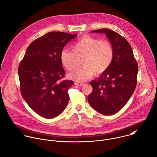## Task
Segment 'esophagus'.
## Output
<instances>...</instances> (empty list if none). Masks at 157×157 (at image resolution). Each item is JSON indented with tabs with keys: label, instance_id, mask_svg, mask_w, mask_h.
<instances>
[{
	"label": "esophagus",
	"instance_id": "esophagus-1",
	"mask_svg": "<svg viewBox=\"0 0 157 157\" xmlns=\"http://www.w3.org/2000/svg\"><path fill=\"white\" fill-rule=\"evenodd\" d=\"M75 84L76 86H82V85H84V83L80 82H75Z\"/></svg>",
	"mask_w": 157,
	"mask_h": 157
}]
</instances>
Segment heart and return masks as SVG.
<instances>
[{
  "instance_id": "obj_1",
  "label": "heart",
  "mask_w": 157,
  "mask_h": 157,
  "mask_svg": "<svg viewBox=\"0 0 157 157\" xmlns=\"http://www.w3.org/2000/svg\"><path fill=\"white\" fill-rule=\"evenodd\" d=\"M71 48L74 53L64 49L61 52L60 62L67 70H72L75 66L76 57L84 56L82 68L68 73L69 79L77 82H84L90 79L93 74L99 75L109 67L113 59V48L107 40H100L85 35L75 42Z\"/></svg>"
}]
</instances>
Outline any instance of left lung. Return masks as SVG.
<instances>
[{"mask_svg": "<svg viewBox=\"0 0 157 157\" xmlns=\"http://www.w3.org/2000/svg\"><path fill=\"white\" fill-rule=\"evenodd\" d=\"M105 34L113 48L112 61L107 68L90 84L92 92L88 95L91 107L105 115L121 110L132 96L137 84L138 65L129 42L110 29L92 31Z\"/></svg>", "mask_w": 157, "mask_h": 157, "instance_id": "obj_1", "label": "left lung"}]
</instances>
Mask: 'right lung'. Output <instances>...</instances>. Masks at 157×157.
Instances as JSON below:
<instances>
[{
    "mask_svg": "<svg viewBox=\"0 0 157 157\" xmlns=\"http://www.w3.org/2000/svg\"><path fill=\"white\" fill-rule=\"evenodd\" d=\"M78 36L50 32L34 40L27 48L18 67L20 90L29 107L37 115L51 119L61 114L69 101L72 81L60 79L65 75L60 54Z\"/></svg>",
    "mask_w": 157,
    "mask_h": 157,
    "instance_id": "right-lung-1",
    "label": "right lung"
}]
</instances>
